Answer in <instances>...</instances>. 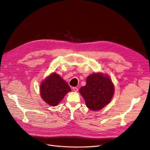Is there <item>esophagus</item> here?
Masks as SVG:
<instances>
[{"label": "esophagus", "mask_w": 150, "mask_h": 150, "mask_svg": "<svg viewBox=\"0 0 150 150\" xmlns=\"http://www.w3.org/2000/svg\"><path fill=\"white\" fill-rule=\"evenodd\" d=\"M72 90H73L75 92H77L78 91V88H77L76 87H73L72 88Z\"/></svg>", "instance_id": "34e87169"}]
</instances>
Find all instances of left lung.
<instances>
[{
  "mask_svg": "<svg viewBox=\"0 0 150 150\" xmlns=\"http://www.w3.org/2000/svg\"><path fill=\"white\" fill-rule=\"evenodd\" d=\"M79 93L84 99L86 106L91 110H101L110 103L115 92L112 81L106 74L93 73L86 79V84Z\"/></svg>",
  "mask_w": 150,
  "mask_h": 150,
  "instance_id": "obj_1",
  "label": "left lung"
}]
</instances>
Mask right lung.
<instances>
[{
	"mask_svg": "<svg viewBox=\"0 0 150 150\" xmlns=\"http://www.w3.org/2000/svg\"><path fill=\"white\" fill-rule=\"evenodd\" d=\"M71 91V88L61 77L53 72L42 81L40 86V96L50 106H56Z\"/></svg>",
	"mask_w": 150,
	"mask_h": 150,
	"instance_id": "1",
	"label": "right lung"
}]
</instances>
